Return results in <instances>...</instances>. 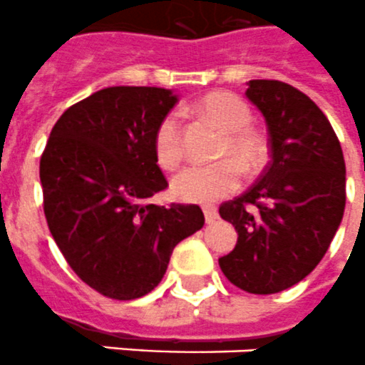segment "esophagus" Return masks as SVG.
Listing matches in <instances>:
<instances>
[{
	"label": "esophagus",
	"mask_w": 365,
	"mask_h": 365,
	"mask_svg": "<svg viewBox=\"0 0 365 365\" xmlns=\"http://www.w3.org/2000/svg\"><path fill=\"white\" fill-rule=\"evenodd\" d=\"M202 211H204V217H206V222H215L217 219V207L213 204H206V206H202Z\"/></svg>",
	"instance_id": "esophagus-1"
}]
</instances>
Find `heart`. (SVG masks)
<instances>
[{
    "label": "heart",
    "instance_id": "heart-1",
    "mask_svg": "<svg viewBox=\"0 0 365 365\" xmlns=\"http://www.w3.org/2000/svg\"><path fill=\"white\" fill-rule=\"evenodd\" d=\"M195 107L225 130L217 154L230 158L183 168L173 180V195L182 202L206 204L237 191L243 180V168L249 174L258 173L267 159V140L250 125L252 111L237 94L228 91L211 93L200 98ZM154 154L158 165L165 170H174L182 163L183 131L182 115L178 111H168L159 120L154 131Z\"/></svg>",
    "mask_w": 365,
    "mask_h": 365
}]
</instances>
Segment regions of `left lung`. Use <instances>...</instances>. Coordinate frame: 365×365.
<instances>
[{
    "instance_id": "8db88e82",
    "label": "left lung",
    "mask_w": 365,
    "mask_h": 365,
    "mask_svg": "<svg viewBox=\"0 0 365 365\" xmlns=\"http://www.w3.org/2000/svg\"><path fill=\"white\" fill-rule=\"evenodd\" d=\"M247 98L265 116L271 161L241 197L220 204L237 245L220 271L247 293L295 286L329 250L345 210V161L329 118L310 98L277 79L249 81Z\"/></svg>"
}]
</instances>
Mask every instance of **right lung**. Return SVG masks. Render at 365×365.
<instances>
[{
	"label": "right lung",
	"mask_w": 365,
	"mask_h": 365,
	"mask_svg": "<svg viewBox=\"0 0 365 365\" xmlns=\"http://www.w3.org/2000/svg\"><path fill=\"white\" fill-rule=\"evenodd\" d=\"M176 102L168 88H102L61 115L42 152L44 215L55 243L72 271L109 299L152 292L174 247L204 226L195 204H150L168 185L154 131Z\"/></svg>",
	"instance_id": "right-lung-1"
}]
</instances>
